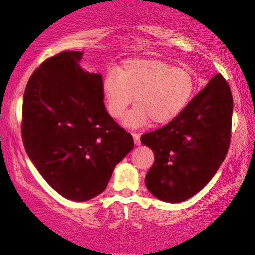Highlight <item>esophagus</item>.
I'll list each match as a JSON object with an SVG mask.
<instances>
[{
	"label": "esophagus",
	"mask_w": 255,
	"mask_h": 255,
	"mask_svg": "<svg viewBox=\"0 0 255 255\" xmlns=\"http://www.w3.org/2000/svg\"><path fill=\"white\" fill-rule=\"evenodd\" d=\"M133 140H134V144L136 146L141 145V141H140V134H136V133H133Z\"/></svg>",
	"instance_id": "34e87169"
}]
</instances>
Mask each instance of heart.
Listing matches in <instances>:
<instances>
[{"label":"heart","mask_w":255,"mask_h":255,"mask_svg":"<svg viewBox=\"0 0 255 255\" xmlns=\"http://www.w3.org/2000/svg\"><path fill=\"white\" fill-rule=\"evenodd\" d=\"M195 87L190 70L162 60L133 59L117 72H109L102 82V94L115 119L124 115L134 97L136 106L124 117L123 125L136 129L151 121L162 125L177 119L190 104Z\"/></svg>","instance_id":"b5f03b06"}]
</instances>
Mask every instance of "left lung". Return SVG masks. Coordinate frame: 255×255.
<instances>
[{
  "label": "left lung",
  "mask_w": 255,
  "mask_h": 255,
  "mask_svg": "<svg viewBox=\"0 0 255 255\" xmlns=\"http://www.w3.org/2000/svg\"><path fill=\"white\" fill-rule=\"evenodd\" d=\"M233 96L217 74L177 119L142 135L155 161L145 185L156 198L177 204L201 191L224 161L231 141Z\"/></svg>",
  "instance_id": "left-lung-1"
}]
</instances>
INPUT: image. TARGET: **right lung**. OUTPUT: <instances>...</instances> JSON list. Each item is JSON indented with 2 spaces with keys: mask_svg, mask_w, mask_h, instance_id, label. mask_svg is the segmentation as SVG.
I'll return each mask as SVG.
<instances>
[{
  "mask_svg": "<svg viewBox=\"0 0 255 255\" xmlns=\"http://www.w3.org/2000/svg\"><path fill=\"white\" fill-rule=\"evenodd\" d=\"M82 57L63 51L45 60L31 75L22 104L25 152L44 180L74 201L106 190L134 145L107 112L101 74L84 70Z\"/></svg>",
  "mask_w": 255,
  "mask_h": 255,
  "instance_id": "right-lung-1",
  "label": "right lung"
}]
</instances>
